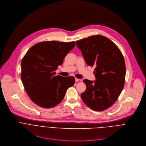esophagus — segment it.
Returning <instances> with one entry per match:
<instances>
[{"mask_svg": "<svg viewBox=\"0 0 146 146\" xmlns=\"http://www.w3.org/2000/svg\"><path fill=\"white\" fill-rule=\"evenodd\" d=\"M75 80H76V82H80V81H82V80H81V79H80V78H75Z\"/></svg>", "mask_w": 146, "mask_h": 146, "instance_id": "esophagus-1", "label": "esophagus"}]
</instances>
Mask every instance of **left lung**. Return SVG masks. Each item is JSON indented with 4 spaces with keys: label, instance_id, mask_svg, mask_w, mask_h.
<instances>
[{
    "label": "left lung",
    "instance_id": "8db88e82",
    "mask_svg": "<svg viewBox=\"0 0 146 146\" xmlns=\"http://www.w3.org/2000/svg\"><path fill=\"white\" fill-rule=\"evenodd\" d=\"M87 64L95 66L96 80L83 81L86 85L81 98L93 110L108 109L116 102L125 81L126 66L123 56L117 46L108 37L99 35L76 41Z\"/></svg>",
    "mask_w": 146,
    "mask_h": 146
}]
</instances>
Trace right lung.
Masks as SVG:
<instances>
[{"instance_id":"obj_1","label":"right lung","mask_w":146,"mask_h":146,"mask_svg":"<svg viewBox=\"0 0 146 146\" xmlns=\"http://www.w3.org/2000/svg\"><path fill=\"white\" fill-rule=\"evenodd\" d=\"M74 46V41H41L31 47L23 57L21 78L27 94L37 105L43 108L56 106L74 85V77L55 76L54 71Z\"/></svg>"}]
</instances>
